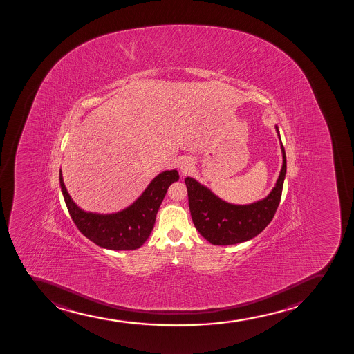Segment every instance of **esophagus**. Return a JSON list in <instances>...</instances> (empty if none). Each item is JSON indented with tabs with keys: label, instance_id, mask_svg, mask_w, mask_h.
Segmentation results:
<instances>
[{
	"label": "esophagus",
	"instance_id": "34e87169",
	"mask_svg": "<svg viewBox=\"0 0 354 354\" xmlns=\"http://www.w3.org/2000/svg\"><path fill=\"white\" fill-rule=\"evenodd\" d=\"M189 167L190 165H187V164H182V167H180V170H182L183 172H187L189 171Z\"/></svg>",
	"mask_w": 354,
	"mask_h": 354
}]
</instances>
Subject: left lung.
Wrapping results in <instances>:
<instances>
[{
    "mask_svg": "<svg viewBox=\"0 0 354 354\" xmlns=\"http://www.w3.org/2000/svg\"><path fill=\"white\" fill-rule=\"evenodd\" d=\"M276 131L279 133L277 126ZM281 148L283 164L275 187L268 197L254 204H228L194 178H185L191 216L198 232L207 241L218 246L235 245L253 239L268 226L279 207L287 172V158L282 143Z\"/></svg>",
    "mask_w": 354,
    "mask_h": 354,
    "instance_id": "left-lung-1",
    "label": "left lung"
}]
</instances>
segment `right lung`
<instances>
[{"mask_svg":"<svg viewBox=\"0 0 354 354\" xmlns=\"http://www.w3.org/2000/svg\"><path fill=\"white\" fill-rule=\"evenodd\" d=\"M178 179V172L176 170L162 172L128 209L114 214H97L79 209L67 194L62 170L59 171L65 204L77 228L97 246L113 250H136L145 243L153 231L157 211L169 186Z\"/></svg>","mask_w":354,"mask_h":354,"instance_id":"obj_1","label":"right lung"}]
</instances>
